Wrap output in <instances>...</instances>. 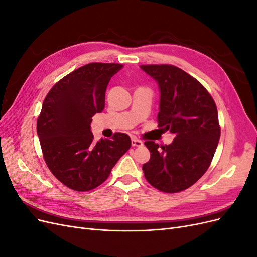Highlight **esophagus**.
<instances>
[{
  "label": "esophagus",
  "instance_id": "34e87169",
  "mask_svg": "<svg viewBox=\"0 0 257 257\" xmlns=\"http://www.w3.org/2000/svg\"><path fill=\"white\" fill-rule=\"evenodd\" d=\"M143 145H144V143L142 141H139L138 138L132 137V146H133V147H142Z\"/></svg>",
  "mask_w": 257,
  "mask_h": 257
}]
</instances>
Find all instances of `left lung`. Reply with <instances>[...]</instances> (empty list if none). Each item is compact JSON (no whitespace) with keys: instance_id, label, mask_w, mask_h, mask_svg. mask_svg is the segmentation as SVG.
Wrapping results in <instances>:
<instances>
[{"instance_id":"8db88e82","label":"left lung","mask_w":257,"mask_h":257,"mask_svg":"<svg viewBox=\"0 0 257 257\" xmlns=\"http://www.w3.org/2000/svg\"><path fill=\"white\" fill-rule=\"evenodd\" d=\"M159 83V127L175 134L170 145L145 143L150 160L143 165L145 178L165 193L189 189L211 164L221 136L216 105L197 79L175 65H141Z\"/></svg>"}]
</instances>
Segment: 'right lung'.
Masks as SVG:
<instances>
[{
  "instance_id": "obj_1",
  "label": "right lung",
  "mask_w": 257,
  "mask_h": 257,
  "mask_svg": "<svg viewBox=\"0 0 257 257\" xmlns=\"http://www.w3.org/2000/svg\"><path fill=\"white\" fill-rule=\"evenodd\" d=\"M118 63H89L59 80L46 95L37 118L44 160L52 175L67 188L87 192L109 177L131 147L125 133L94 141L92 116L105 108V93Z\"/></svg>"
}]
</instances>
